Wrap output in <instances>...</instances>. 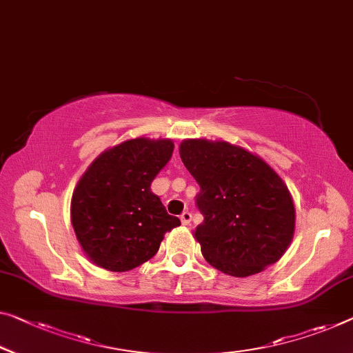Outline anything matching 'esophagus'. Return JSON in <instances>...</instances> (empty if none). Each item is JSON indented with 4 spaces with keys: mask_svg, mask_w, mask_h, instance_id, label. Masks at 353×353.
<instances>
[{
    "mask_svg": "<svg viewBox=\"0 0 353 353\" xmlns=\"http://www.w3.org/2000/svg\"><path fill=\"white\" fill-rule=\"evenodd\" d=\"M180 219H181L183 225H189V224H191V221H192V214L189 213V211H183Z\"/></svg>",
    "mask_w": 353,
    "mask_h": 353,
    "instance_id": "34e87169",
    "label": "esophagus"
}]
</instances>
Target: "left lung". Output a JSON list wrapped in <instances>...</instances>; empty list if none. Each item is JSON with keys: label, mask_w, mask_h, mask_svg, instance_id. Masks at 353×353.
Returning <instances> with one entry per match:
<instances>
[{"label": "left lung", "mask_w": 353, "mask_h": 353, "mask_svg": "<svg viewBox=\"0 0 353 353\" xmlns=\"http://www.w3.org/2000/svg\"><path fill=\"white\" fill-rule=\"evenodd\" d=\"M180 156L200 186L195 203L203 222L194 238L207 262L236 278L278 262L295 232L294 200L278 173L222 140H183Z\"/></svg>", "instance_id": "8db88e82"}]
</instances>
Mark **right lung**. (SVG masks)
Instances as JSON below:
<instances>
[{"label": "right lung", "mask_w": 353, "mask_h": 353, "mask_svg": "<svg viewBox=\"0 0 353 353\" xmlns=\"http://www.w3.org/2000/svg\"><path fill=\"white\" fill-rule=\"evenodd\" d=\"M172 153L170 139L126 140L97 156L79 180L70 222L97 267L117 273L140 267L158 252L165 232L181 224L150 188Z\"/></svg>", "instance_id": "right-lung-1"}]
</instances>
